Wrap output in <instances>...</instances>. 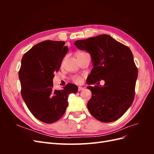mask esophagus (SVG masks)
I'll use <instances>...</instances> for the list:
<instances>
[{"label": "esophagus", "mask_w": 154, "mask_h": 154, "mask_svg": "<svg viewBox=\"0 0 154 154\" xmlns=\"http://www.w3.org/2000/svg\"><path fill=\"white\" fill-rule=\"evenodd\" d=\"M78 91H82V90L84 89V88L82 87H78Z\"/></svg>", "instance_id": "34e87169"}]
</instances>
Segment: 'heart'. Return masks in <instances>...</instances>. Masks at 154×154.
<instances>
[{
    "label": "heart",
    "mask_w": 154,
    "mask_h": 154,
    "mask_svg": "<svg viewBox=\"0 0 154 154\" xmlns=\"http://www.w3.org/2000/svg\"><path fill=\"white\" fill-rule=\"evenodd\" d=\"M63 62V61L62 62V63ZM72 81L74 83H78H78H82V78L80 76H74L72 77Z\"/></svg>",
    "instance_id": "obj_1"
}]
</instances>
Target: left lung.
Segmentation results:
<instances>
[{
  "mask_svg": "<svg viewBox=\"0 0 154 154\" xmlns=\"http://www.w3.org/2000/svg\"><path fill=\"white\" fill-rule=\"evenodd\" d=\"M74 44L91 55L94 67L88 76V84L105 81L103 86L87 87L92 92L88 110L101 122L118 119L131 106L135 96L138 71L132 51L107 35L77 40Z\"/></svg>",
  "mask_w": 154,
  "mask_h": 154,
  "instance_id": "1",
  "label": "left lung"
}]
</instances>
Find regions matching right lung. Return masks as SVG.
Masks as SVG:
<instances>
[{
  "label": "right lung",
  "instance_id": "obj_1",
  "mask_svg": "<svg viewBox=\"0 0 154 154\" xmlns=\"http://www.w3.org/2000/svg\"><path fill=\"white\" fill-rule=\"evenodd\" d=\"M62 41L45 40L34 45L22 58L18 72L21 95L27 108L41 122L52 123L61 118L68 105V96L78 91L69 83L63 90H54L53 78L68 51Z\"/></svg>",
  "mask_w": 154,
  "mask_h": 154
}]
</instances>
